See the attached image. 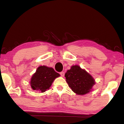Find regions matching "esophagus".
<instances>
[{"mask_svg": "<svg viewBox=\"0 0 124 124\" xmlns=\"http://www.w3.org/2000/svg\"><path fill=\"white\" fill-rule=\"evenodd\" d=\"M60 74H61V75L62 77H63L64 76V72H61L60 73Z\"/></svg>", "mask_w": 124, "mask_h": 124, "instance_id": "1", "label": "esophagus"}]
</instances>
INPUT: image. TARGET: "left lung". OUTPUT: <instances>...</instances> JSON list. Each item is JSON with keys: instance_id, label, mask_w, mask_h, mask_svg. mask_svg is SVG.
<instances>
[{"instance_id": "left-lung-1", "label": "left lung", "mask_w": 124, "mask_h": 124, "mask_svg": "<svg viewBox=\"0 0 124 124\" xmlns=\"http://www.w3.org/2000/svg\"><path fill=\"white\" fill-rule=\"evenodd\" d=\"M65 77L69 87L78 95L89 93L96 83L93 78L78 65L71 67L65 74Z\"/></svg>"}]
</instances>
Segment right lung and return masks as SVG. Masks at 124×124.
Masks as SVG:
<instances>
[{"label": "right lung", "mask_w": 124, "mask_h": 124, "mask_svg": "<svg viewBox=\"0 0 124 124\" xmlns=\"http://www.w3.org/2000/svg\"><path fill=\"white\" fill-rule=\"evenodd\" d=\"M60 76L52 67L40 66L31 79V87L33 90L44 92L49 90L54 80Z\"/></svg>", "instance_id": "obj_1"}]
</instances>
